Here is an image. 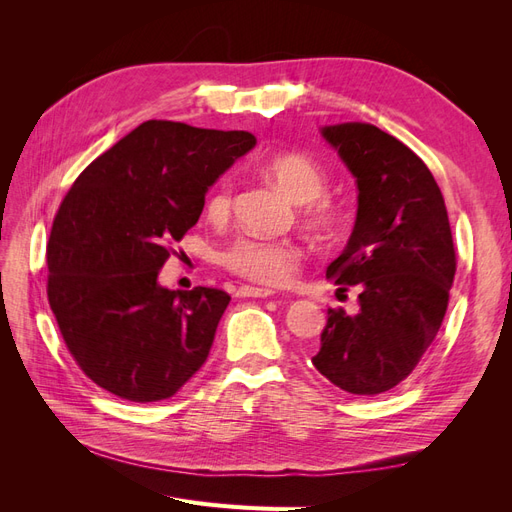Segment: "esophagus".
<instances>
[{
    "label": "esophagus",
    "instance_id": "1",
    "mask_svg": "<svg viewBox=\"0 0 512 512\" xmlns=\"http://www.w3.org/2000/svg\"><path fill=\"white\" fill-rule=\"evenodd\" d=\"M273 294V290H269V288H254V286H241L239 290H237V297H254V299H267V297H271Z\"/></svg>",
    "mask_w": 512,
    "mask_h": 512
}]
</instances>
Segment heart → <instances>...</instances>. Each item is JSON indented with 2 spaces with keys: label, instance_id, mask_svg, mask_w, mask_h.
Listing matches in <instances>:
<instances>
[{
  "label": "heart",
  "instance_id": "obj_1",
  "mask_svg": "<svg viewBox=\"0 0 512 512\" xmlns=\"http://www.w3.org/2000/svg\"><path fill=\"white\" fill-rule=\"evenodd\" d=\"M265 175L282 188L294 203H301L299 215L314 235L329 239L339 226V209L324 198L327 173L307 153H277L260 166ZM232 209L230 183L215 185L207 198V215L213 222H224ZM224 265L235 275L265 286H284L292 280L299 265L297 247L288 241H269L258 237H241L224 254Z\"/></svg>",
  "mask_w": 512,
  "mask_h": 512
}]
</instances>
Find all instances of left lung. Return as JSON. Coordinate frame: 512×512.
<instances>
[{
	"label": "left lung",
	"instance_id": "1",
	"mask_svg": "<svg viewBox=\"0 0 512 512\" xmlns=\"http://www.w3.org/2000/svg\"><path fill=\"white\" fill-rule=\"evenodd\" d=\"M356 179L359 209L344 252L327 267L339 290L359 288V312L327 309L312 363L352 395L406 380L436 339L455 277L442 192L412 149L371 123L320 128Z\"/></svg>",
	"mask_w": 512,
	"mask_h": 512
}]
</instances>
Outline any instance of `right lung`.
<instances>
[{
	"mask_svg": "<svg viewBox=\"0 0 512 512\" xmlns=\"http://www.w3.org/2000/svg\"><path fill=\"white\" fill-rule=\"evenodd\" d=\"M256 136L151 119L91 162L61 203L49 245V303L74 361L121 399L173 397L207 361L224 290L158 282L205 194Z\"/></svg>",
	"mask_w": 512,
	"mask_h": 512,
	"instance_id": "add662e5",
	"label": "right lung"
}]
</instances>
